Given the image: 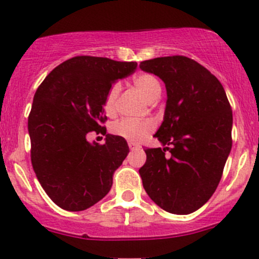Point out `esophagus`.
Masks as SVG:
<instances>
[{
    "mask_svg": "<svg viewBox=\"0 0 259 259\" xmlns=\"http://www.w3.org/2000/svg\"><path fill=\"white\" fill-rule=\"evenodd\" d=\"M128 147H130V150H138V148L141 147L140 145H137V143H135V142H128Z\"/></svg>",
    "mask_w": 259,
    "mask_h": 259,
    "instance_id": "1",
    "label": "esophagus"
}]
</instances>
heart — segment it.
I'll return each mask as SVG.
<instances>
[{
  "instance_id": "heart-1",
  "label": "heart",
  "mask_w": 259,
  "mask_h": 259,
  "mask_svg": "<svg viewBox=\"0 0 259 259\" xmlns=\"http://www.w3.org/2000/svg\"><path fill=\"white\" fill-rule=\"evenodd\" d=\"M133 84L140 91V93L145 97L146 101L150 102V103L160 98L161 84L158 79L155 75H152V74H137L133 78ZM118 93L119 87L117 84L112 85L108 93H107L106 101H104V109H106L108 114H112L114 109H116V102ZM152 128L153 124L150 121H135V119L124 118L113 124L112 132L122 138L138 142V141H142L152 131Z\"/></svg>"
}]
</instances>
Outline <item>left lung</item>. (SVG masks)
Returning a JSON list of instances; mask_svg holds the SVG:
<instances>
[{
    "instance_id": "obj_1",
    "label": "left lung",
    "mask_w": 259,
    "mask_h": 259,
    "mask_svg": "<svg viewBox=\"0 0 259 259\" xmlns=\"http://www.w3.org/2000/svg\"><path fill=\"white\" fill-rule=\"evenodd\" d=\"M140 68L158 76L167 94L163 121L153 135L163 147L145 150L146 163L138 170L143 188L163 210L194 213L215 191L232 150L227 94L208 69L186 56L151 59Z\"/></svg>"
}]
</instances>
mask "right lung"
I'll return each mask as SVG.
<instances>
[{
    "label": "right lung",
    "mask_w": 259,
    "mask_h": 259,
    "mask_svg": "<svg viewBox=\"0 0 259 259\" xmlns=\"http://www.w3.org/2000/svg\"><path fill=\"white\" fill-rule=\"evenodd\" d=\"M137 68L136 61L75 56L56 66L37 88L29 116L31 162L49 198L69 211L91 208L109 193L113 174L130 148L102 126L112 84ZM106 135L91 144L88 132Z\"/></svg>",
    "instance_id": "right-lung-1"
}]
</instances>
